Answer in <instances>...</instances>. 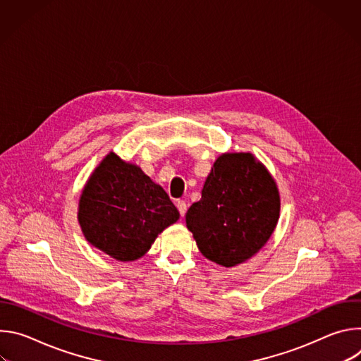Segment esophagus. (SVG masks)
Returning <instances> with one entry per match:
<instances>
[{
    "label": "esophagus",
    "instance_id": "obj_1",
    "mask_svg": "<svg viewBox=\"0 0 361 361\" xmlns=\"http://www.w3.org/2000/svg\"><path fill=\"white\" fill-rule=\"evenodd\" d=\"M176 205H177V209H178L181 217H184L185 213H187V204H185V201L184 200H177Z\"/></svg>",
    "mask_w": 361,
    "mask_h": 361
}]
</instances>
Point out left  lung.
<instances>
[{"label": "left lung", "mask_w": 361, "mask_h": 361, "mask_svg": "<svg viewBox=\"0 0 361 361\" xmlns=\"http://www.w3.org/2000/svg\"><path fill=\"white\" fill-rule=\"evenodd\" d=\"M280 216L273 177L250 152L220 156L185 214L187 228L209 260L233 267L271 237Z\"/></svg>", "instance_id": "1"}]
</instances>
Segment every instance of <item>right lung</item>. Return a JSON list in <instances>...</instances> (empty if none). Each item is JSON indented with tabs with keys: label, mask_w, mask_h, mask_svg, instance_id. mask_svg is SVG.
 Listing matches in <instances>:
<instances>
[{
	"label": "right lung",
	"mask_w": 361,
	"mask_h": 361,
	"mask_svg": "<svg viewBox=\"0 0 361 361\" xmlns=\"http://www.w3.org/2000/svg\"><path fill=\"white\" fill-rule=\"evenodd\" d=\"M178 217L169 194L114 152L87 181L78 209L87 241L120 262L140 259Z\"/></svg>",
	"instance_id": "add662e5"
}]
</instances>
